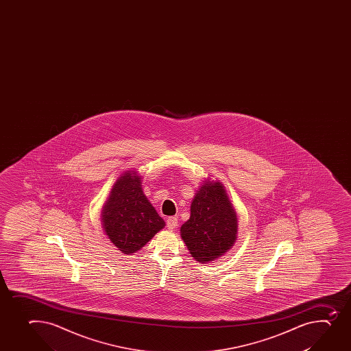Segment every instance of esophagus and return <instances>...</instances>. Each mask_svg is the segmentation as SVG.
<instances>
[{
	"label": "esophagus",
	"mask_w": 351,
	"mask_h": 351,
	"mask_svg": "<svg viewBox=\"0 0 351 351\" xmlns=\"http://www.w3.org/2000/svg\"><path fill=\"white\" fill-rule=\"evenodd\" d=\"M166 226L167 228H168L169 230H173L175 228H178V219H176V217H173V216H171V217H168L166 221Z\"/></svg>",
	"instance_id": "esophagus-1"
}]
</instances>
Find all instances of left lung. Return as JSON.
Returning <instances> with one entry per match:
<instances>
[{
    "label": "left lung",
    "instance_id": "8db88e82",
    "mask_svg": "<svg viewBox=\"0 0 351 351\" xmlns=\"http://www.w3.org/2000/svg\"><path fill=\"white\" fill-rule=\"evenodd\" d=\"M237 216L223 185H202L191 204V216L182 226V239L192 257L207 263L233 246L237 239Z\"/></svg>",
    "mask_w": 351,
    "mask_h": 351
}]
</instances>
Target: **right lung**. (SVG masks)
<instances>
[{
    "mask_svg": "<svg viewBox=\"0 0 351 351\" xmlns=\"http://www.w3.org/2000/svg\"><path fill=\"white\" fill-rule=\"evenodd\" d=\"M141 184L139 176L122 175L115 182L101 214L105 232L123 254L141 250L165 226Z\"/></svg>",
    "mask_w": 351,
    "mask_h": 351,
    "instance_id": "add662e5",
    "label": "right lung"
}]
</instances>
